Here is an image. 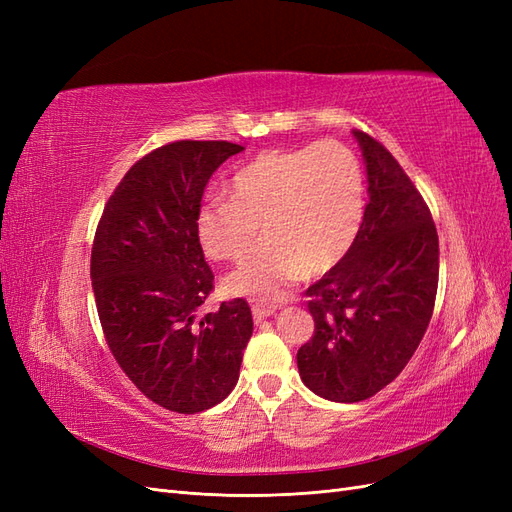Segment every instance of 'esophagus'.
Masks as SVG:
<instances>
[{
    "mask_svg": "<svg viewBox=\"0 0 512 512\" xmlns=\"http://www.w3.org/2000/svg\"><path fill=\"white\" fill-rule=\"evenodd\" d=\"M275 314V307L273 305H265V303H252V316L254 322H262L265 318Z\"/></svg>",
    "mask_w": 512,
    "mask_h": 512,
    "instance_id": "34e87169",
    "label": "esophagus"
}]
</instances>
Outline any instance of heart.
<instances>
[{
  "label": "heart",
  "instance_id": "heart-1",
  "mask_svg": "<svg viewBox=\"0 0 512 512\" xmlns=\"http://www.w3.org/2000/svg\"><path fill=\"white\" fill-rule=\"evenodd\" d=\"M230 198L205 200L196 237L213 260L241 262L228 288L260 301L282 297L303 269L318 275L346 258L365 220V175L356 153L339 141L267 149L228 181Z\"/></svg>",
  "mask_w": 512,
  "mask_h": 512
}]
</instances>
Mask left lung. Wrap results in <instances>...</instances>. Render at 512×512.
<instances>
[{"label": "left lung", "instance_id": "1", "mask_svg": "<svg viewBox=\"0 0 512 512\" xmlns=\"http://www.w3.org/2000/svg\"><path fill=\"white\" fill-rule=\"evenodd\" d=\"M367 162L369 200L346 258L305 290L314 335L297 352L316 395L354 404L408 365L436 305L440 245L421 192L391 151L354 130Z\"/></svg>", "mask_w": 512, "mask_h": 512}]
</instances>
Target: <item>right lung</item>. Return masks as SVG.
Returning <instances> with one entry per match:
<instances>
[{
	"mask_svg": "<svg viewBox=\"0 0 512 512\" xmlns=\"http://www.w3.org/2000/svg\"><path fill=\"white\" fill-rule=\"evenodd\" d=\"M243 151L228 141H175L138 160L106 200L91 247V288L108 350L138 391L196 414L235 389L254 322L243 299L200 305L213 271L196 237L211 175Z\"/></svg>",
	"mask_w": 512,
	"mask_h": 512,
	"instance_id": "obj_1",
	"label": "right lung"
}]
</instances>
